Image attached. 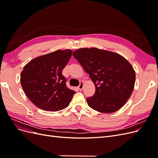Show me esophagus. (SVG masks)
Returning a JSON list of instances; mask_svg holds the SVG:
<instances>
[{
    "instance_id": "esophagus-1",
    "label": "esophagus",
    "mask_w": 158,
    "mask_h": 158,
    "mask_svg": "<svg viewBox=\"0 0 158 158\" xmlns=\"http://www.w3.org/2000/svg\"><path fill=\"white\" fill-rule=\"evenodd\" d=\"M83 85H84L83 82H81V83L80 84V85H78V89H79L80 90H82V89H83Z\"/></svg>"
}]
</instances>
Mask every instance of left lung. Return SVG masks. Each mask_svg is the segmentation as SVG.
<instances>
[{
    "mask_svg": "<svg viewBox=\"0 0 158 158\" xmlns=\"http://www.w3.org/2000/svg\"><path fill=\"white\" fill-rule=\"evenodd\" d=\"M73 55L95 84L94 95L86 98L91 108L111 113L127 103L134 89L136 74L123 56L94 47L78 49Z\"/></svg>",
    "mask_w": 158,
    "mask_h": 158,
    "instance_id": "obj_1",
    "label": "left lung"
}]
</instances>
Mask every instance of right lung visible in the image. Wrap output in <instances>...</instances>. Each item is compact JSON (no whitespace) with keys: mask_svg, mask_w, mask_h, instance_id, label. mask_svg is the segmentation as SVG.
<instances>
[{"mask_svg":"<svg viewBox=\"0 0 158 158\" xmlns=\"http://www.w3.org/2000/svg\"><path fill=\"white\" fill-rule=\"evenodd\" d=\"M71 50H58L33 59L23 68L20 77L26 95L36 107L48 111L63 109L75 92L67 88L62 74L72 56Z\"/></svg>","mask_w":158,"mask_h":158,"instance_id":"obj_1","label":"right lung"}]
</instances>
